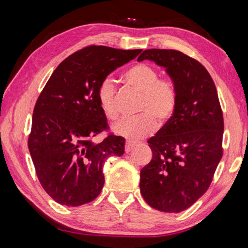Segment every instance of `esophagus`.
Here are the masks:
<instances>
[{"label": "esophagus", "mask_w": 248, "mask_h": 248, "mask_svg": "<svg viewBox=\"0 0 248 248\" xmlns=\"http://www.w3.org/2000/svg\"><path fill=\"white\" fill-rule=\"evenodd\" d=\"M133 148H134V144L132 143V142H127V143H125V148H124V151H125V153H130L131 152V151L133 150Z\"/></svg>", "instance_id": "esophagus-1"}]
</instances>
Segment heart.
Wrapping results in <instances>:
<instances>
[{
    "mask_svg": "<svg viewBox=\"0 0 248 248\" xmlns=\"http://www.w3.org/2000/svg\"><path fill=\"white\" fill-rule=\"evenodd\" d=\"M124 79L141 94L138 106V112L141 115L120 120L114 124L112 130L117 136L139 141L154 132L156 123L163 125L171 119L177 108V89L170 78H159L158 70L146 63L132 65L124 72ZM96 95L106 118L109 120L118 118L119 108L115 83L110 78L103 79Z\"/></svg>",
    "mask_w": 248,
    "mask_h": 248,
    "instance_id": "heart-1",
    "label": "heart"
}]
</instances>
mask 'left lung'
Listing matches in <instances>:
<instances>
[{"label": "left lung", "mask_w": 248, "mask_h": 248, "mask_svg": "<svg viewBox=\"0 0 248 248\" xmlns=\"http://www.w3.org/2000/svg\"><path fill=\"white\" fill-rule=\"evenodd\" d=\"M142 60L166 68L178 102L171 119L148 141L153 157L140 171V191L152 208L178 213L212 182L223 155V114L215 82L196 59L178 50L148 49Z\"/></svg>", "instance_id": "8db88e82"}]
</instances>
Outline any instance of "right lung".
I'll list each match as a JSON object with an SVG mask.
<instances>
[{
  "instance_id": "right-lung-1",
  "label": "right lung",
  "mask_w": 248,
  "mask_h": 248,
  "mask_svg": "<svg viewBox=\"0 0 248 248\" xmlns=\"http://www.w3.org/2000/svg\"><path fill=\"white\" fill-rule=\"evenodd\" d=\"M141 51L89 46L64 59L41 91L28 149L41 186L56 202L78 207L93 201L105 183V159L124 153L119 136L93 141L109 129L96 93L109 73Z\"/></svg>"
}]
</instances>
